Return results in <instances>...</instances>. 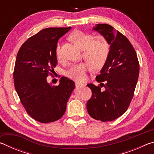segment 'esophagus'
<instances>
[{
    "label": "esophagus",
    "instance_id": "34e87169",
    "mask_svg": "<svg viewBox=\"0 0 154 154\" xmlns=\"http://www.w3.org/2000/svg\"><path fill=\"white\" fill-rule=\"evenodd\" d=\"M75 86H76V88H79V87L83 86V85L80 84V83H75Z\"/></svg>",
    "mask_w": 154,
    "mask_h": 154
}]
</instances>
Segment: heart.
Masks as SVG:
<instances>
[{
	"instance_id": "obj_1",
	"label": "heart",
	"mask_w": 154,
	"mask_h": 154,
	"mask_svg": "<svg viewBox=\"0 0 154 154\" xmlns=\"http://www.w3.org/2000/svg\"><path fill=\"white\" fill-rule=\"evenodd\" d=\"M70 38L83 50V58L89 62L93 69H99L103 66L109 52V45L103 36H94L92 34L75 31L71 34ZM56 56L58 60L62 59L59 45L56 48ZM89 69V64L85 62L74 64L66 70V75L77 82H82L85 79L86 72Z\"/></svg>"
}]
</instances>
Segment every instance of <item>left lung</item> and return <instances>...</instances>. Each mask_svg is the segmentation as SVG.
I'll use <instances>...</instances> for the list:
<instances>
[{
  "instance_id": "1",
  "label": "left lung",
  "mask_w": 154,
  "mask_h": 154,
  "mask_svg": "<svg viewBox=\"0 0 154 154\" xmlns=\"http://www.w3.org/2000/svg\"><path fill=\"white\" fill-rule=\"evenodd\" d=\"M93 30L104 36L110 48L100 73L96 77L100 85H87L92 92L87 109L96 120L111 122L128 108L139 78V63L133 46L121 32L106 24H96ZM103 87L104 91L101 90Z\"/></svg>"
}]
</instances>
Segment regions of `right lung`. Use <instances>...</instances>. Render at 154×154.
Here are the masks:
<instances>
[{"label":"right lung","instance_id":"right-lung-1","mask_svg":"<svg viewBox=\"0 0 154 154\" xmlns=\"http://www.w3.org/2000/svg\"><path fill=\"white\" fill-rule=\"evenodd\" d=\"M48 28L23 43L17 54L14 79L15 90L27 113L41 123L60 119L75 87L73 81L62 77L57 86L47 82L57 64L58 39L71 30Z\"/></svg>","mask_w":154,"mask_h":154}]
</instances>
